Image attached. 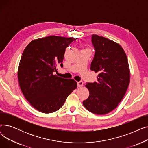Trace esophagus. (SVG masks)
I'll use <instances>...</instances> for the list:
<instances>
[{
    "label": "esophagus",
    "mask_w": 148,
    "mask_h": 148,
    "mask_svg": "<svg viewBox=\"0 0 148 148\" xmlns=\"http://www.w3.org/2000/svg\"><path fill=\"white\" fill-rule=\"evenodd\" d=\"M77 86H78L79 87H82L83 86V82L82 81H80V82H77Z\"/></svg>",
    "instance_id": "1"
}]
</instances>
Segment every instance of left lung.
<instances>
[{"label":"left lung","mask_w":148,"mask_h":148,"mask_svg":"<svg viewBox=\"0 0 148 148\" xmlns=\"http://www.w3.org/2000/svg\"><path fill=\"white\" fill-rule=\"evenodd\" d=\"M95 53L90 69L98 73L97 82L88 83V98L83 104L89 112L105 114L113 110L125 95L130 80V71L126 54L116 42L92 35Z\"/></svg>","instance_id":"obj_1"}]
</instances>
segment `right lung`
I'll return each instance as SVG.
<instances>
[{
  "mask_svg": "<svg viewBox=\"0 0 148 148\" xmlns=\"http://www.w3.org/2000/svg\"><path fill=\"white\" fill-rule=\"evenodd\" d=\"M75 39L49 36L31 41L24 50L18 69L21 92L30 104L44 113L57 111L77 88L73 79L54 74L63 66L65 49Z\"/></svg>",
  "mask_w": 148,
  "mask_h": 148,
  "instance_id": "add662e5",
  "label": "right lung"
}]
</instances>
